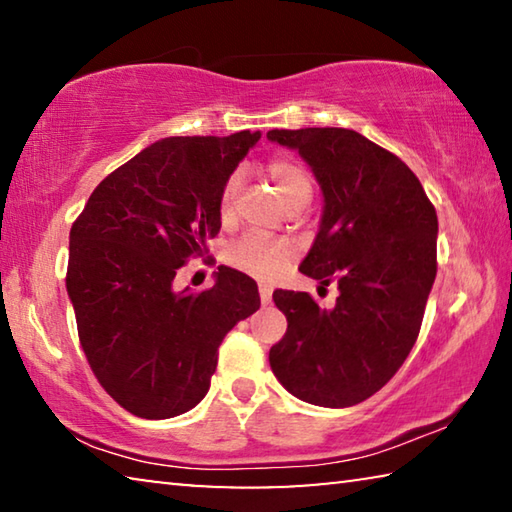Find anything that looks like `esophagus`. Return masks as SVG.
I'll return each mask as SVG.
<instances>
[{
    "mask_svg": "<svg viewBox=\"0 0 512 512\" xmlns=\"http://www.w3.org/2000/svg\"><path fill=\"white\" fill-rule=\"evenodd\" d=\"M273 298V289L268 287V284H259V300H262V305H268Z\"/></svg>",
    "mask_w": 512,
    "mask_h": 512,
    "instance_id": "esophagus-1",
    "label": "esophagus"
}]
</instances>
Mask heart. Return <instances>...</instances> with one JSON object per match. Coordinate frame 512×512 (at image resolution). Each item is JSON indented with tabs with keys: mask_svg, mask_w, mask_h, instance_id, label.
Returning <instances> with one entry per match:
<instances>
[{
	"mask_svg": "<svg viewBox=\"0 0 512 512\" xmlns=\"http://www.w3.org/2000/svg\"><path fill=\"white\" fill-rule=\"evenodd\" d=\"M266 173L273 180L277 194L282 196V201L289 210H302L311 201L314 185H311L309 173L300 162L289 158V155H275V158L268 160ZM239 192L241 176L239 173H232V176L225 178L219 194V216L223 225H230L235 221ZM296 253V246L287 239L266 237L259 235V232H246L244 237L232 241L228 250H225V262L241 273H248L268 282L287 271V266L293 262Z\"/></svg>",
	"mask_w": 512,
	"mask_h": 512,
	"instance_id": "heart-1",
	"label": "heart"
}]
</instances>
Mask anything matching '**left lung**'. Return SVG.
Segmentation results:
<instances>
[{
  "label": "left lung",
  "instance_id": "8db88e82",
  "mask_svg": "<svg viewBox=\"0 0 512 512\" xmlns=\"http://www.w3.org/2000/svg\"><path fill=\"white\" fill-rule=\"evenodd\" d=\"M314 171L325 210L300 273L339 284L332 309L305 291H273L287 334L268 361L298 400L345 409L391 381L418 341L436 280L438 216L395 153L348 128L268 131Z\"/></svg>",
  "mask_w": 512,
  "mask_h": 512
}]
</instances>
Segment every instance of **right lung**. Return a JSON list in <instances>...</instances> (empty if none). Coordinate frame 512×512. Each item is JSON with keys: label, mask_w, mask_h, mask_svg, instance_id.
Listing matches in <instances>:
<instances>
[{"label": "right lung", "mask_w": 512, "mask_h": 512, "mask_svg": "<svg viewBox=\"0 0 512 512\" xmlns=\"http://www.w3.org/2000/svg\"><path fill=\"white\" fill-rule=\"evenodd\" d=\"M259 140L167 137L108 173L69 230L67 293L94 377L128 413L180 415L203 400L219 345L259 309L255 280L219 266L214 287L173 277L221 230L219 194Z\"/></svg>", "instance_id": "1"}]
</instances>
